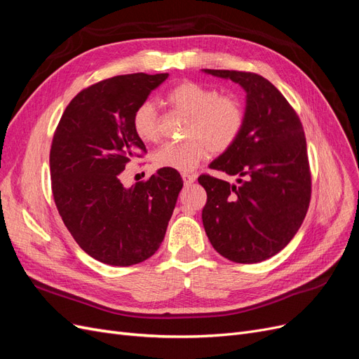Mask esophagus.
Instances as JSON below:
<instances>
[{"instance_id":"esophagus-1","label":"esophagus","mask_w":359,"mask_h":359,"mask_svg":"<svg viewBox=\"0 0 359 359\" xmlns=\"http://www.w3.org/2000/svg\"><path fill=\"white\" fill-rule=\"evenodd\" d=\"M181 177H182V181H184V184H186V186H190V184L196 181V175H194V173H182Z\"/></svg>"}]
</instances>
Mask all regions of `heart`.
<instances>
[{"label": "heart", "instance_id": "obj_1", "mask_svg": "<svg viewBox=\"0 0 359 359\" xmlns=\"http://www.w3.org/2000/svg\"><path fill=\"white\" fill-rule=\"evenodd\" d=\"M165 102L172 109L187 115L184 124L186 139L160 147L153 163L157 169L190 172L210 151L222 154L229 149L244 128V109L235 97L220 94L198 82L184 81L166 93ZM136 136L147 144L160 137V116L153 103L142 102L132 115Z\"/></svg>", "mask_w": 359, "mask_h": 359}]
</instances>
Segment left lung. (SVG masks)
<instances>
[{"label": "left lung", "instance_id": "8db88e82", "mask_svg": "<svg viewBox=\"0 0 359 359\" xmlns=\"http://www.w3.org/2000/svg\"><path fill=\"white\" fill-rule=\"evenodd\" d=\"M203 72L240 83L247 93L241 136L210 165L238 175V186L205 173L198 178L206 190L205 232L232 262H262L283 250L306 219L311 198L306 135L285 95L262 76Z\"/></svg>", "mask_w": 359, "mask_h": 359}]
</instances>
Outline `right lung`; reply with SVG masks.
I'll return each instance as SVG.
<instances>
[{
    "mask_svg": "<svg viewBox=\"0 0 359 359\" xmlns=\"http://www.w3.org/2000/svg\"><path fill=\"white\" fill-rule=\"evenodd\" d=\"M168 73L121 74L82 90L53 133L49 165L57 210L85 253L112 266L153 256L182 189L177 170L158 169L126 189L119 175L147 148L132 127L136 106Z\"/></svg>",
    "mask_w": 359,
    "mask_h": 359,
    "instance_id": "right-lung-1",
    "label": "right lung"
}]
</instances>
